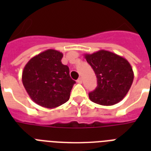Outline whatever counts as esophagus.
<instances>
[{
  "label": "esophagus",
  "instance_id": "34e87169",
  "mask_svg": "<svg viewBox=\"0 0 151 151\" xmlns=\"http://www.w3.org/2000/svg\"><path fill=\"white\" fill-rule=\"evenodd\" d=\"M77 82L79 83V84H81V83H82V78H78V80H77Z\"/></svg>",
  "mask_w": 151,
  "mask_h": 151
}]
</instances>
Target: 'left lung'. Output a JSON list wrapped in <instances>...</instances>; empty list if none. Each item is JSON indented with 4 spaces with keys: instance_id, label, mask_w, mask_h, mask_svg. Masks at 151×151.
Returning a JSON list of instances; mask_svg holds the SVG:
<instances>
[{
    "instance_id": "left-lung-1",
    "label": "left lung",
    "mask_w": 151,
    "mask_h": 151,
    "mask_svg": "<svg viewBox=\"0 0 151 151\" xmlns=\"http://www.w3.org/2000/svg\"><path fill=\"white\" fill-rule=\"evenodd\" d=\"M85 58L93 69L98 84L88 94L90 100L102 106H112L124 99L134 79L129 61L106 50L85 54Z\"/></svg>"
}]
</instances>
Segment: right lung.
<instances>
[{"label": "right lung", "mask_w": 151, "mask_h": 151, "mask_svg": "<svg viewBox=\"0 0 151 151\" xmlns=\"http://www.w3.org/2000/svg\"><path fill=\"white\" fill-rule=\"evenodd\" d=\"M63 53L48 49L29 59L22 70L25 89L34 103L46 108H55L68 101L75 81L70 70L62 63Z\"/></svg>", "instance_id": "obj_1"}]
</instances>
